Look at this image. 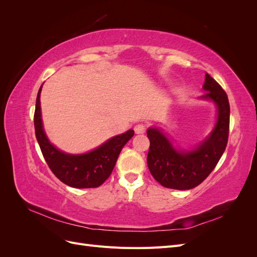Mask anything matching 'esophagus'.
Wrapping results in <instances>:
<instances>
[{"label": "esophagus", "instance_id": "1", "mask_svg": "<svg viewBox=\"0 0 257 257\" xmlns=\"http://www.w3.org/2000/svg\"><path fill=\"white\" fill-rule=\"evenodd\" d=\"M134 131L136 134H144L146 131V126L144 125V124H137V125L134 127Z\"/></svg>", "mask_w": 257, "mask_h": 257}]
</instances>
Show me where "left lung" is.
<instances>
[{"instance_id":"obj_1","label":"left lung","mask_w":257,"mask_h":257,"mask_svg":"<svg viewBox=\"0 0 257 257\" xmlns=\"http://www.w3.org/2000/svg\"><path fill=\"white\" fill-rule=\"evenodd\" d=\"M199 99L216 106V121L210 134L191 150L176 148L159 127H149L150 141L147 163L153 178L168 189L190 190L203 182L220 161L226 148L229 131V103L227 94L211 76L206 74Z\"/></svg>"}]
</instances>
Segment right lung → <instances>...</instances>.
<instances>
[{
  "label": "right lung",
  "mask_w": 257,
  "mask_h": 257,
  "mask_svg": "<svg viewBox=\"0 0 257 257\" xmlns=\"http://www.w3.org/2000/svg\"><path fill=\"white\" fill-rule=\"evenodd\" d=\"M42 88L43 84L36 97L34 126L36 139L49 168L60 181L72 188H97L110 176L122 148L134 136V131L128 130L125 133L113 136L85 153L71 154L61 151L50 143L45 133L41 111Z\"/></svg>",
  "instance_id": "obj_1"
}]
</instances>
